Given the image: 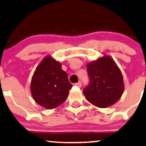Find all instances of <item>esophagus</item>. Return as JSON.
<instances>
[{
    "label": "esophagus",
    "instance_id": "obj_1",
    "mask_svg": "<svg viewBox=\"0 0 146 146\" xmlns=\"http://www.w3.org/2000/svg\"><path fill=\"white\" fill-rule=\"evenodd\" d=\"M75 86H78V87H81L82 86V82H78V83L75 84Z\"/></svg>",
    "mask_w": 146,
    "mask_h": 146
}]
</instances>
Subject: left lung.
Here are the masks:
<instances>
[{
	"label": "left lung",
	"instance_id": "1",
	"mask_svg": "<svg viewBox=\"0 0 146 146\" xmlns=\"http://www.w3.org/2000/svg\"><path fill=\"white\" fill-rule=\"evenodd\" d=\"M90 78L83 92L86 99L98 108L115 104L124 91V82L120 68L110 56H104L87 64Z\"/></svg>",
	"mask_w": 146,
	"mask_h": 146
}]
</instances>
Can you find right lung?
Returning <instances> with one entry per match:
<instances>
[{
	"instance_id": "obj_1",
	"label": "right lung",
	"mask_w": 146,
	"mask_h": 146,
	"mask_svg": "<svg viewBox=\"0 0 146 146\" xmlns=\"http://www.w3.org/2000/svg\"><path fill=\"white\" fill-rule=\"evenodd\" d=\"M72 84L58 61L47 56L40 62L31 84L33 99L43 108L52 110L66 101Z\"/></svg>"
}]
</instances>
